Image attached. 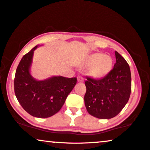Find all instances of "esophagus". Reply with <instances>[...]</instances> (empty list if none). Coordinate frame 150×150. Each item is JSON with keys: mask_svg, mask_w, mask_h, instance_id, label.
<instances>
[{"mask_svg": "<svg viewBox=\"0 0 150 150\" xmlns=\"http://www.w3.org/2000/svg\"><path fill=\"white\" fill-rule=\"evenodd\" d=\"M84 77H81V76H78L77 77V81H79V82H83L84 81Z\"/></svg>", "mask_w": 150, "mask_h": 150, "instance_id": "esophagus-1", "label": "esophagus"}]
</instances>
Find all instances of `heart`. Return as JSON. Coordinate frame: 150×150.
I'll return each mask as SVG.
<instances>
[{
  "instance_id": "heart-1",
  "label": "heart",
  "mask_w": 150,
  "mask_h": 150,
  "mask_svg": "<svg viewBox=\"0 0 150 150\" xmlns=\"http://www.w3.org/2000/svg\"><path fill=\"white\" fill-rule=\"evenodd\" d=\"M85 65L91 66L89 73L95 78H102L107 75L113 68V59L111 56L102 53H93L85 61Z\"/></svg>"
}]
</instances>
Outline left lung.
<instances>
[{"mask_svg":"<svg viewBox=\"0 0 150 150\" xmlns=\"http://www.w3.org/2000/svg\"><path fill=\"white\" fill-rule=\"evenodd\" d=\"M116 63L111 72L100 79L86 77L84 103L89 114L110 119L122 111L129 99L132 77L126 60L115 52Z\"/></svg>","mask_w":150,"mask_h":150,"instance_id":"obj_1","label":"left lung"}]
</instances>
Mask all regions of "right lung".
I'll return each instance as SVG.
<instances>
[{"mask_svg": "<svg viewBox=\"0 0 150 150\" xmlns=\"http://www.w3.org/2000/svg\"><path fill=\"white\" fill-rule=\"evenodd\" d=\"M25 54L19 62L14 77V93L25 111L33 116L48 117L61 109L66 98L77 83L76 77L56 76L36 80L30 73L34 50Z\"/></svg>", "mask_w": 150, "mask_h": 150, "instance_id": "add662e5", "label": "right lung"}]
</instances>
